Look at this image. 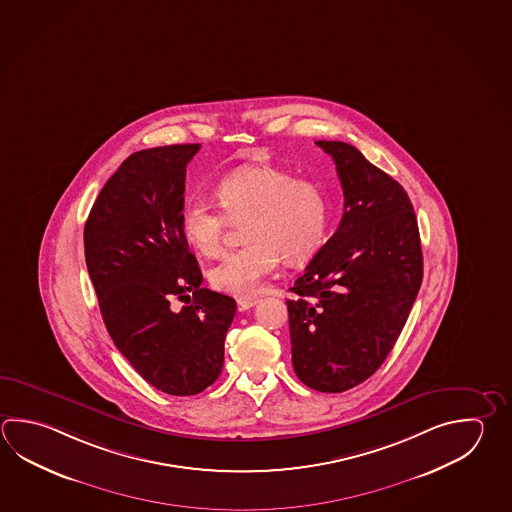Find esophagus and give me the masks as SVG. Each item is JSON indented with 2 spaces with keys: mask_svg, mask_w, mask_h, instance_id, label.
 Instances as JSON below:
<instances>
[{
  "mask_svg": "<svg viewBox=\"0 0 512 512\" xmlns=\"http://www.w3.org/2000/svg\"><path fill=\"white\" fill-rule=\"evenodd\" d=\"M257 304V300L255 299H239L237 300V309L239 311H246V309L253 308Z\"/></svg>",
  "mask_w": 512,
  "mask_h": 512,
  "instance_id": "1",
  "label": "esophagus"
}]
</instances>
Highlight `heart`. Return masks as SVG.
I'll use <instances>...</instances> for the list:
<instances>
[{"label": "heart", "mask_w": 512, "mask_h": 512, "mask_svg": "<svg viewBox=\"0 0 512 512\" xmlns=\"http://www.w3.org/2000/svg\"><path fill=\"white\" fill-rule=\"evenodd\" d=\"M215 193L222 212L203 197H192L179 219L183 241L206 259L224 250L228 222H244L242 239L248 244L210 270L213 290L253 297L262 280L277 270L280 257L288 264H304L326 242L329 201L320 184L273 166H251L226 175Z\"/></svg>", "instance_id": "obj_1"}]
</instances>
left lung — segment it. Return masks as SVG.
<instances>
[{
    "mask_svg": "<svg viewBox=\"0 0 512 512\" xmlns=\"http://www.w3.org/2000/svg\"><path fill=\"white\" fill-rule=\"evenodd\" d=\"M337 166L344 215L291 286V362L320 393L362 384L384 364L424 277L409 195L355 146L315 141Z\"/></svg>",
    "mask_w": 512,
    "mask_h": 512,
    "instance_id": "left-lung-1",
    "label": "left lung"
}]
</instances>
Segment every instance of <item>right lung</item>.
I'll list each match as a JSON object with an SVG mask.
<instances>
[{
  "mask_svg": "<svg viewBox=\"0 0 512 512\" xmlns=\"http://www.w3.org/2000/svg\"><path fill=\"white\" fill-rule=\"evenodd\" d=\"M201 145L130 155L97 195L85 224V261L121 355L155 389L197 395L219 378L232 297L201 288L181 237L186 164ZM185 302L181 310L171 300Z\"/></svg>",
  "mask_w": 512,
  "mask_h": 512,
  "instance_id": "add662e5",
  "label": "right lung"
}]
</instances>
